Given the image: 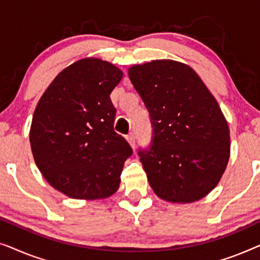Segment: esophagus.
<instances>
[{
	"mask_svg": "<svg viewBox=\"0 0 260 260\" xmlns=\"http://www.w3.org/2000/svg\"><path fill=\"white\" fill-rule=\"evenodd\" d=\"M126 140H127V142H129V143H130L131 147L135 148V144H136V136H135V134H134V133H130V134L126 136Z\"/></svg>",
	"mask_w": 260,
	"mask_h": 260,
	"instance_id": "esophagus-1",
	"label": "esophagus"
}]
</instances>
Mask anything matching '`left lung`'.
<instances>
[{
    "mask_svg": "<svg viewBox=\"0 0 260 260\" xmlns=\"http://www.w3.org/2000/svg\"><path fill=\"white\" fill-rule=\"evenodd\" d=\"M150 115L152 138L138 156L155 194L194 202L214 189L230 158V129L221 109L197 72L174 60L129 69Z\"/></svg>",
    "mask_w": 260,
    "mask_h": 260,
    "instance_id": "1",
    "label": "left lung"
}]
</instances>
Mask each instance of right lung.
<instances>
[{
    "mask_svg": "<svg viewBox=\"0 0 260 260\" xmlns=\"http://www.w3.org/2000/svg\"><path fill=\"white\" fill-rule=\"evenodd\" d=\"M118 67L97 58L62 70L42 94L31 120L34 161L48 183L72 199H102L117 191L133 155L113 129L110 93L122 80Z\"/></svg>",
    "mask_w": 260,
    "mask_h": 260,
    "instance_id": "1",
    "label": "right lung"
}]
</instances>
